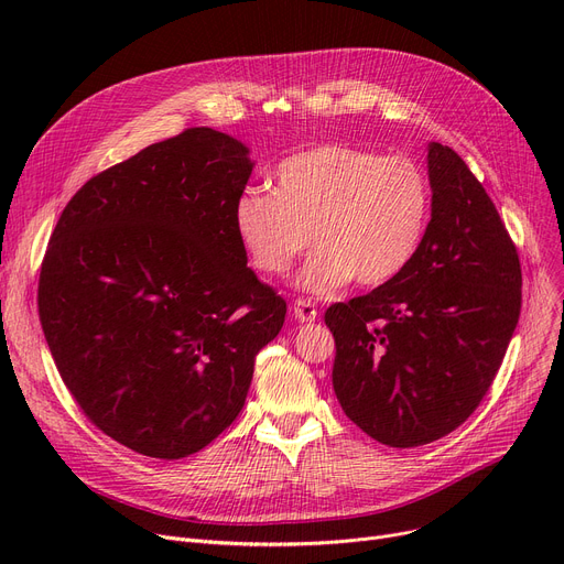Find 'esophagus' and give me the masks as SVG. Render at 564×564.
Instances as JSON below:
<instances>
[{"label": "esophagus", "mask_w": 564, "mask_h": 564, "mask_svg": "<svg viewBox=\"0 0 564 564\" xmlns=\"http://www.w3.org/2000/svg\"><path fill=\"white\" fill-rule=\"evenodd\" d=\"M292 315L300 322H315L317 319V308L311 300H297L292 306Z\"/></svg>", "instance_id": "34e87169"}]
</instances>
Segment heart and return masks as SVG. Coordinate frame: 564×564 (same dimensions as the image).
Returning a JSON list of instances; mask_svg holds the SVG:
<instances>
[{
    "mask_svg": "<svg viewBox=\"0 0 564 564\" xmlns=\"http://www.w3.org/2000/svg\"><path fill=\"white\" fill-rule=\"evenodd\" d=\"M430 210L421 169L351 145H322L276 169L274 192L247 189L232 207L235 232L267 276L290 270L311 242L297 285L332 294L393 281L416 253Z\"/></svg>",
    "mask_w": 564,
    "mask_h": 564,
    "instance_id": "obj_1",
    "label": "heart"
}]
</instances>
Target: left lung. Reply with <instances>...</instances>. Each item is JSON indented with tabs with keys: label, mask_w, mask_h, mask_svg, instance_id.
Wrapping results in <instances>:
<instances>
[{
	"label": "left lung",
	"mask_w": 564,
	"mask_h": 564,
	"mask_svg": "<svg viewBox=\"0 0 564 564\" xmlns=\"http://www.w3.org/2000/svg\"><path fill=\"white\" fill-rule=\"evenodd\" d=\"M432 219L404 272L334 304V391L391 448L457 430L506 357L521 311L517 247L485 187L448 145H427Z\"/></svg>",
	"instance_id": "8db88e82"
}]
</instances>
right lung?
Here are the masks:
<instances>
[{"mask_svg": "<svg viewBox=\"0 0 564 564\" xmlns=\"http://www.w3.org/2000/svg\"><path fill=\"white\" fill-rule=\"evenodd\" d=\"M249 148L213 128L143 148L66 205L41 267L39 313L58 375L98 430L181 459L242 411L283 297L235 232Z\"/></svg>", "mask_w": 564, "mask_h": 564, "instance_id": "obj_1", "label": "right lung"}]
</instances>
